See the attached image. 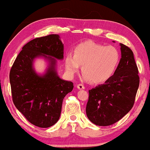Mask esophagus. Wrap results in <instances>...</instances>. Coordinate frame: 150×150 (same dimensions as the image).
<instances>
[{"instance_id": "obj_1", "label": "esophagus", "mask_w": 150, "mask_h": 150, "mask_svg": "<svg viewBox=\"0 0 150 150\" xmlns=\"http://www.w3.org/2000/svg\"><path fill=\"white\" fill-rule=\"evenodd\" d=\"M77 87L78 89H85V86L83 85H82V84H78V85H77Z\"/></svg>"}]
</instances>
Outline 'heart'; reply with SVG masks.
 Returning a JSON list of instances; mask_svg holds the SVG:
<instances>
[{
  "label": "heart",
  "mask_w": 150,
  "mask_h": 150,
  "mask_svg": "<svg viewBox=\"0 0 150 150\" xmlns=\"http://www.w3.org/2000/svg\"><path fill=\"white\" fill-rule=\"evenodd\" d=\"M119 59L118 51L113 46H105L88 41L76 46L74 55L70 53L66 55L65 67L67 72L73 75L82 65L84 80L100 84L112 76Z\"/></svg>",
  "instance_id": "heart-1"
}]
</instances>
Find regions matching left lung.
<instances>
[{
  "label": "left lung",
  "instance_id": "1",
  "mask_svg": "<svg viewBox=\"0 0 150 150\" xmlns=\"http://www.w3.org/2000/svg\"><path fill=\"white\" fill-rule=\"evenodd\" d=\"M121 58L114 74L89 90L87 118L94 124L107 126L116 123L133 106L140 84L138 69L130 48L120 44Z\"/></svg>",
  "mask_w": 150,
  "mask_h": 150
}]
</instances>
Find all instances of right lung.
<instances>
[{
  "instance_id": "add662e5",
  "label": "right lung",
  "mask_w": 150,
  "mask_h": 150,
  "mask_svg": "<svg viewBox=\"0 0 150 150\" xmlns=\"http://www.w3.org/2000/svg\"><path fill=\"white\" fill-rule=\"evenodd\" d=\"M63 44L59 35L36 38L22 47L12 66L10 82L15 107L32 124L49 128L57 123L64 97L73 83L62 80L56 71L57 60L63 59ZM42 57L49 62L45 73L35 71L33 61Z\"/></svg>"
}]
</instances>
